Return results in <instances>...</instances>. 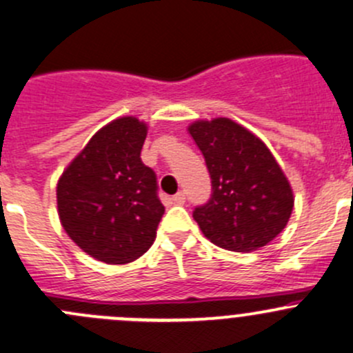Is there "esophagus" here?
<instances>
[{
	"instance_id": "obj_1",
	"label": "esophagus",
	"mask_w": 353,
	"mask_h": 353,
	"mask_svg": "<svg viewBox=\"0 0 353 353\" xmlns=\"http://www.w3.org/2000/svg\"><path fill=\"white\" fill-rule=\"evenodd\" d=\"M184 201H186V194H184L183 191H179V193L174 194V196H172L174 205H184Z\"/></svg>"
}]
</instances>
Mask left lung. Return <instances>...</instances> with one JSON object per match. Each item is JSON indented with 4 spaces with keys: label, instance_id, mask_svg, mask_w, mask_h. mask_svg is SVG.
Returning a JSON list of instances; mask_svg holds the SVG:
<instances>
[{
    "label": "left lung",
    "instance_id": "left-lung-1",
    "mask_svg": "<svg viewBox=\"0 0 353 353\" xmlns=\"http://www.w3.org/2000/svg\"><path fill=\"white\" fill-rule=\"evenodd\" d=\"M188 131L212 177V196L193 212L206 239L236 252L275 239L290 219L294 193L268 147L227 117L194 121Z\"/></svg>",
    "mask_w": 353,
    "mask_h": 353
}]
</instances>
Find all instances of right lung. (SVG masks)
Instances as JSON below:
<instances>
[{"label": "right lung", "instance_id": "add662e5", "mask_svg": "<svg viewBox=\"0 0 353 353\" xmlns=\"http://www.w3.org/2000/svg\"><path fill=\"white\" fill-rule=\"evenodd\" d=\"M147 124L133 116L105 124L59 177L63 229L92 258L126 265L150 249L162 219L157 176L141 162Z\"/></svg>", "mask_w": 353, "mask_h": 353}]
</instances>
